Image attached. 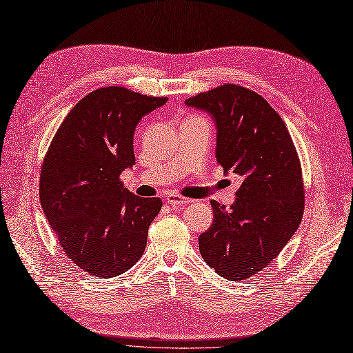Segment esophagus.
<instances>
[{"instance_id": "esophagus-1", "label": "esophagus", "mask_w": 353, "mask_h": 353, "mask_svg": "<svg viewBox=\"0 0 353 353\" xmlns=\"http://www.w3.org/2000/svg\"><path fill=\"white\" fill-rule=\"evenodd\" d=\"M166 202H168V203H170L172 206H179V205H185V203H188L190 200H188L187 197H183V196L175 194V193H169V194L166 196Z\"/></svg>"}]
</instances>
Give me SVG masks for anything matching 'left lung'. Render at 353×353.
<instances>
[{"instance_id": "8db88e82", "label": "left lung", "mask_w": 353, "mask_h": 353, "mask_svg": "<svg viewBox=\"0 0 353 353\" xmlns=\"http://www.w3.org/2000/svg\"><path fill=\"white\" fill-rule=\"evenodd\" d=\"M185 103L211 114L218 165L243 178L230 208L211 200L214 223L199 236L200 254L221 278H251L279 255L301 223L304 183L297 150L279 114L243 85H218Z\"/></svg>"}]
</instances>
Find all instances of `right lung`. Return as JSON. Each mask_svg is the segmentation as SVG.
Listing matches in <instances>:
<instances>
[{"instance_id": "add662e5", "label": "right lung", "mask_w": 353, "mask_h": 353, "mask_svg": "<svg viewBox=\"0 0 353 353\" xmlns=\"http://www.w3.org/2000/svg\"><path fill=\"white\" fill-rule=\"evenodd\" d=\"M168 98L121 85L90 92L56 130L41 165L40 202L66 256L97 278H114L145 251L161 199L139 197L120 175L135 165L139 120Z\"/></svg>"}]
</instances>
